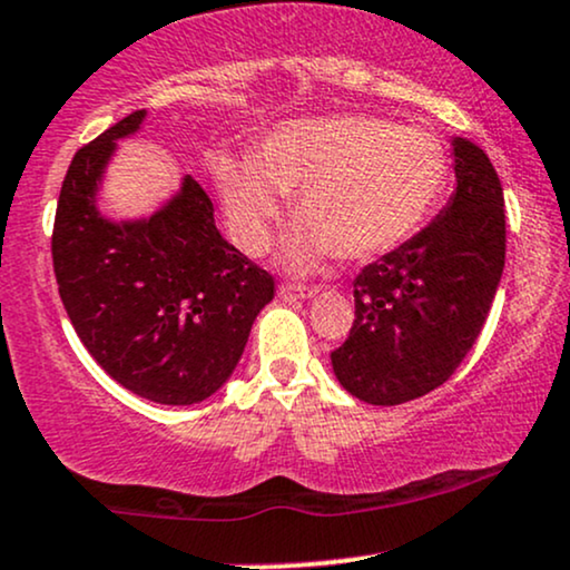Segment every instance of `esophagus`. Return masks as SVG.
Here are the masks:
<instances>
[{
    "label": "esophagus",
    "mask_w": 570,
    "mask_h": 570,
    "mask_svg": "<svg viewBox=\"0 0 570 570\" xmlns=\"http://www.w3.org/2000/svg\"><path fill=\"white\" fill-rule=\"evenodd\" d=\"M315 292H318V286L292 284V281H286V284L278 286V297L286 299V303H294V299H307V297H313Z\"/></svg>",
    "instance_id": "1"
}]
</instances>
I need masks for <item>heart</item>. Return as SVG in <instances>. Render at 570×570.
Returning a JSON list of instances; mask_svg holds the SVG:
<instances>
[{
    "label": "heart",
    "instance_id": "b5f03b06",
    "mask_svg": "<svg viewBox=\"0 0 570 570\" xmlns=\"http://www.w3.org/2000/svg\"><path fill=\"white\" fill-rule=\"evenodd\" d=\"M233 238L249 255L271 246L292 196L303 219L286 246L294 267L328 252L366 259L395 249L433 215L449 183V150L433 132L363 114L286 121L265 137L252 161L217 167Z\"/></svg>",
    "mask_w": 570,
    "mask_h": 570
}]
</instances>
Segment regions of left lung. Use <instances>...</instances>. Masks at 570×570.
<instances>
[{
	"instance_id": "left-lung-1",
	"label": "left lung",
	"mask_w": 570,
	"mask_h": 570,
	"mask_svg": "<svg viewBox=\"0 0 570 570\" xmlns=\"http://www.w3.org/2000/svg\"><path fill=\"white\" fill-rule=\"evenodd\" d=\"M454 173L449 207L353 281L355 321L332 366L340 385L372 406L441 387L491 311L507 252L502 183L464 137H454Z\"/></svg>"
}]
</instances>
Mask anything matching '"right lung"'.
<instances>
[{"instance_id": "right-lung-1", "label": "right lung", "mask_w": 570, "mask_h": 570, "mask_svg": "<svg viewBox=\"0 0 570 570\" xmlns=\"http://www.w3.org/2000/svg\"><path fill=\"white\" fill-rule=\"evenodd\" d=\"M142 116H125L71 159L52 267L68 318L102 372L148 401L190 406L233 374L276 281L219 236L194 177L154 217L121 225L100 217L102 169Z\"/></svg>"}]
</instances>
